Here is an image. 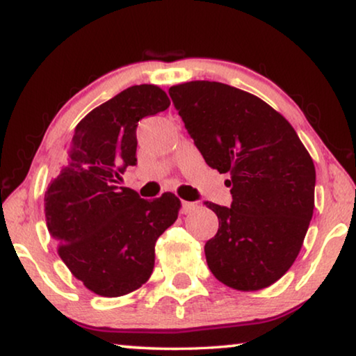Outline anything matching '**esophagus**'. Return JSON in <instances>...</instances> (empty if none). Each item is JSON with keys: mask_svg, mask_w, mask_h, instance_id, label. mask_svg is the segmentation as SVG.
I'll return each instance as SVG.
<instances>
[{"mask_svg": "<svg viewBox=\"0 0 356 356\" xmlns=\"http://www.w3.org/2000/svg\"><path fill=\"white\" fill-rule=\"evenodd\" d=\"M196 208V203H190V201H182V208H180V211H182V214H188V212L195 211Z\"/></svg>", "mask_w": 356, "mask_h": 356, "instance_id": "esophagus-1", "label": "esophagus"}]
</instances>
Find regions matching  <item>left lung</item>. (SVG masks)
Returning a JSON list of instances; mask_svg holds the SVG:
<instances>
[{
	"instance_id": "1",
	"label": "left lung",
	"mask_w": 356,
	"mask_h": 356,
	"mask_svg": "<svg viewBox=\"0 0 356 356\" xmlns=\"http://www.w3.org/2000/svg\"><path fill=\"white\" fill-rule=\"evenodd\" d=\"M204 161L230 187L232 204L206 206L219 230L204 245L214 277L259 291L294 264L315 208V166L294 127L256 95L217 81L169 89Z\"/></svg>"
}]
</instances>
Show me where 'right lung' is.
Here are the masks:
<instances>
[{"instance_id": "1", "label": "right lung", "mask_w": 356, "mask_h": 356, "mask_svg": "<svg viewBox=\"0 0 356 356\" xmlns=\"http://www.w3.org/2000/svg\"><path fill=\"white\" fill-rule=\"evenodd\" d=\"M169 104L163 89L139 84L89 111L47 185L46 225L59 256L99 296L140 288L153 272L156 240L177 219L180 200L174 193L144 200L120 185L124 169L137 164L139 121Z\"/></svg>"}]
</instances>
